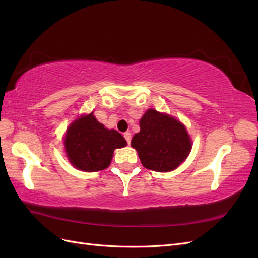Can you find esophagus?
I'll use <instances>...</instances> for the list:
<instances>
[{
  "mask_svg": "<svg viewBox=\"0 0 258 258\" xmlns=\"http://www.w3.org/2000/svg\"><path fill=\"white\" fill-rule=\"evenodd\" d=\"M123 137H124V139H126L127 143L130 144V142H131V134H130V132H124Z\"/></svg>",
  "mask_w": 258,
  "mask_h": 258,
  "instance_id": "34e87169",
  "label": "esophagus"
}]
</instances>
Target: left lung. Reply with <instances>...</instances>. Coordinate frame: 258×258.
I'll list each match as a JSON object with an SVG mask.
<instances>
[{
    "label": "left lung",
    "mask_w": 258,
    "mask_h": 258,
    "mask_svg": "<svg viewBox=\"0 0 258 258\" xmlns=\"http://www.w3.org/2000/svg\"><path fill=\"white\" fill-rule=\"evenodd\" d=\"M131 146L146 169L169 172L189 155L191 140L181 121L150 108L140 119V132L132 138Z\"/></svg>",
    "instance_id": "8db88e82"
}]
</instances>
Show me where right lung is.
<instances>
[{
    "mask_svg": "<svg viewBox=\"0 0 258 258\" xmlns=\"http://www.w3.org/2000/svg\"><path fill=\"white\" fill-rule=\"evenodd\" d=\"M127 145V141L114 129L100 123L93 112L75 119L64 137L67 157L72 166L86 172H96L110 166L116 148Z\"/></svg>",
    "mask_w": 258,
    "mask_h": 258,
    "instance_id": "add662e5",
    "label": "right lung"
}]
</instances>
